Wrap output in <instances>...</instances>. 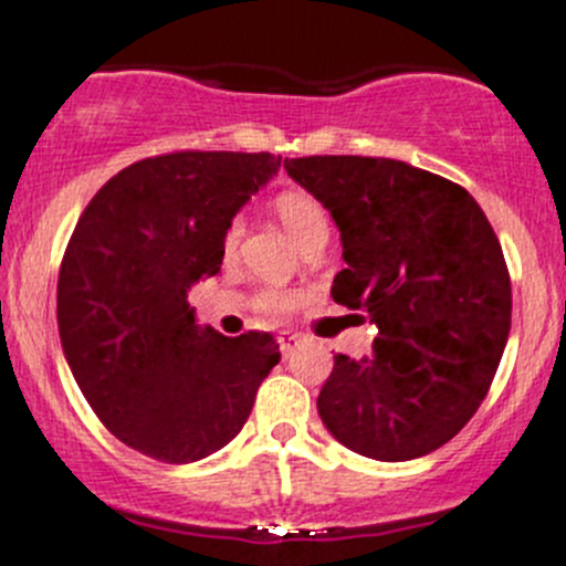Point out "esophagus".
<instances>
[{"instance_id":"1","label":"esophagus","mask_w":566,"mask_h":566,"mask_svg":"<svg viewBox=\"0 0 566 566\" xmlns=\"http://www.w3.org/2000/svg\"><path fill=\"white\" fill-rule=\"evenodd\" d=\"M298 342H301V336L298 334H290V331H284V334L279 336V347H282L284 356H290V353H293L295 347H298Z\"/></svg>"}]
</instances>
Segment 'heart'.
Listing matches in <instances>:
<instances>
[{
  "label": "heart",
  "instance_id": "1",
  "mask_svg": "<svg viewBox=\"0 0 566 566\" xmlns=\"http://www.w3.org/2000/svg\"><path fill=\"white\" fill-rule=\"evenodd\" d=\"M276 216L284 224V230L290 232L298 247H304L306 241L319 235H328V216H325V208L317 202L315 197L304 191H287L276 199ZM243 221L235 219L227 230L224 247L235 249V243L241 241ZM295 304V295L287 293V290H265L260 295V310L268 312V315H282L290 306Z\"/></svg>",
  "mask_w": 566,
  "mask_h": 566
}]
</instances>
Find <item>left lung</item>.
Returning <instances> with one entry per match:
<instances>
[{"instance_id":"obj_1","label":"left lung","mask_w":566,"mask_h":566,"mask_svg":"<svg viewBox=\"0 0 566 566\" xmlns=\"http://www.w3.org/2000/svg\"><path fill=\"white\" fill-rule=\"evenodd\" d=\"M284 169L339 230L331 298L378 328L369 356H334L317 397L325 430L380 462L436 452L476 413L510 336V273L488 216L458 182L394 158Z\"/></svg>"}]
</instances>
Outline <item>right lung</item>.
<instances>
[{"label":"right lung","instance_id":"obj_1","mask_svg":"<svg viewBox=\"0 0 566 566\" xmlns=\"http://www.w3.org/2000/svg\"><path fill=\"white\" fill-rule=\"evenodd\" d=\"M279 167L271 153L145 158L114 175L78 219L56 284L62 353L125 447L188 465L247 424L279 364L276 339L199 325L188 290L221 271L232 219Z\"/></svg>","mask_w":566,"mask_h":566}]
</instances>
